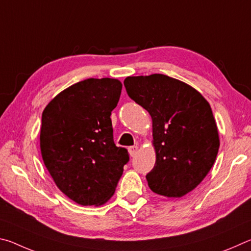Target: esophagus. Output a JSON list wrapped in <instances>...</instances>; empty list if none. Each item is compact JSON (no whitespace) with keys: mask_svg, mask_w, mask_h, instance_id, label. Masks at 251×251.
Listing matches in <instances>:
<instances>
[{"mask_svg":"<svg viewBox=\"0 0 251 251\" xmlns=\"http://www.w3.org/2000/svg\"><path fill=\"white\" fill-rule=\"evenodd\" d=\"M137 150H138V147L137 146H130V147H128V152H129V155L133 157V156H135L136 155V152H137Z\"/></svg>","mask_w":251,"mask_h":251,"instance_id":"34e87169","label":"esophagus"}]
</instances>
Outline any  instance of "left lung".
I'll list each match as a JSON object with an SVG mask.
<instances>
[{
  "mask_svg": "<svg viewBox=\"0 0 251 251\" xmlns=\"http://www.w3.org/2000/svg\"><path fill=\"white\" fill-rule=\"evenodd\" d=\"M124 85L151 116L156 163L146 175L148 186L161 196L182 197L201 184L218 154L209 103L192 86L163 74L128 76Z\"/></svg>",
  "mask_w": 251,
  "mask_h": 251,
  "instance_id": "obj_1",
  "label": "left lung"
}]
</instances>
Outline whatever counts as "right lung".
Returning a JSON list of instances; mask_svg holds the SVG:
<instances>
[{
	"instance_id": "1",
	"label": "right lung",
	"mask_w": 251,
	"mask_h": 251,
	"mask_svg": "<svg viewBox=\"0 0 251 251\" xmlns=\"http://www.w3.org/2000/svg\"><path fill=\"white\" fill-rule=\"evenodd\" d=\"M122 93L114 78H87L50 101L42 114L40 146L62 193L83 206H100L115 193L128 163L113 138L110 114Z\"/></svg>"
}]
</instances>
